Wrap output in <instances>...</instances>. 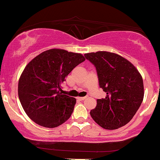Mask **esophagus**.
<instances>
[{"mask_svg": "<svg viewBox=\"0 0 160 160\" xmlns=\"http://www.w3.org/2000/svg\"><path fill=\"white\" fill-rule=\"evenodd\" d=\"M86 98H87V97H78V99L80 101H83L85 100Z\"/></svg>", "mask_w": 160, "mask_h": 160, "instance_id": "34e87169", "label": "esophagus"}]
</instances>
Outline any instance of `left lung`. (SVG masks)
<instances>
[{
    "mask_svg": "<svg viewBox=\"0 0 160 160\" xmlns=\"http://www.w3.org/2000/svg\"><path fill=\"white\" fill-rule=\"evenodd\" d=\"M95 65L99 86L106 92L97 99L91 110L92 118L101 127L113 130L127 124L140 108L144 98L143 79L138 69L120 55L106 51L86 53Z\"/></svg>",
    "mask_w": 160,
    "mask_h": 160,
    "instance_id": "obj_1",
    "label": "left lung"
}]
</instances>
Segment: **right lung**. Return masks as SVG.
Here are the masks:
<instances>
[{
    "label": "right lung",
    "mask_w": 160,
    "mask_h": 160,
    "mask_svg": "<svg viewBox=\"0 0 160 160\" xmlns=\"http://www.w3.org/2000/svg\"><path fill=\"white\" fill-rule=\"evenodd\" d=\"M85 61L80 53L61 49L44 51L22 73L18 95L24 111L37 124L55 128L71 116L76 99L62 94V83L71 71Z\"/></svg>",
    "instance_id": "right-lung-1"
}]
</instances>
